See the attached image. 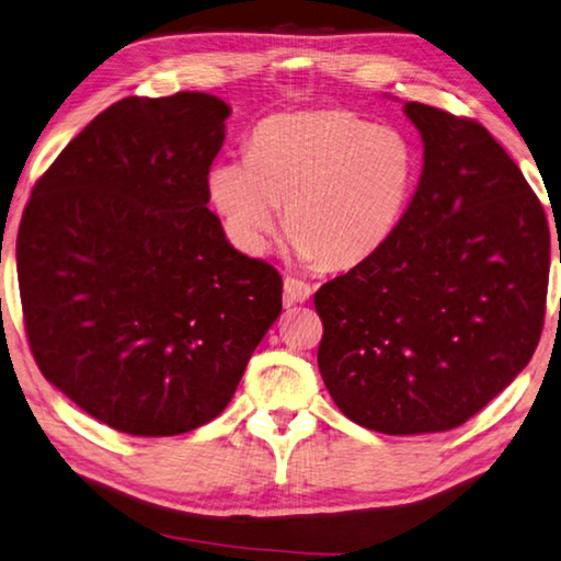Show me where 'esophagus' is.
<instances>
[{
	"label": "esophagus",
	"mask_w": 561,
	"mask_h": 561,
	"mask_svg": "<svg viewBox=\"0 0 561 561\" xmlns=\"http://www.w3.org/2000/svg\"><path fill=\"white\" fill-rule=\"evenodd\" d=\"M313 294L311 284L296 277L284 279V306H294V304H304L309 301V296Z\"/></svg>",
	"instance_id": "obj_1"
}]
</instances>
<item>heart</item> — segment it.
Instances as JSON below:
<instances>
[{"label": "heart", "instance_id": "1", "mask_svg": "<svg viewBox=\"0 0 561 561\" xmlns=\"http://www.w3.org/2000/svg\"><path fill=\"white\" fill-rule=\"evenodd\" d=\"M421 148L399 126L343 108L272 116L248 158L216 164L208 192L233 243L262 255L284 224L301 257L355 267L389 243L421 178Z\"/></svg>", "mask_w": 561, "mask_h": 561}]
</instances>
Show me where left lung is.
I'll use <instances>...</instances> for the list:
<instances>
[{"instance_id":"obj_1","label":"left lung","mask_w":561,"mask_h":561,"mask_svg":"<svg viewBox=\"0 0 561 561\" xmlns=\"http://www.w3.org/2000/svg\"><path fill=\"white\" fill-rule=\"evenodd\" d=\"M423 172L377 255L325 282L318 369L350 421L387 435L467 423L528 365L545 323L550 226L474 118L409 102Z\"/></svg>"}]
</instances>
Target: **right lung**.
Returning <instances> with one entry per match:
<instances>
[{
  "label": "right lung",
  "instance_id": "obj_1",
  "mask_svg": "<svg viewBox=\"0 0 561 561\" xmlns=\"http://www.w3.org/2000/svg\"><path fill=\"white\" fill-rule=\"evenodd\" d=\"M230 108L218 96H128L33 184L16 236L33 359L118 433H190L233 399L282 313V277L206 208Z\"/></svg>",
  "mask_w": 561,
  "mask_h": 561
}]
</instances>
